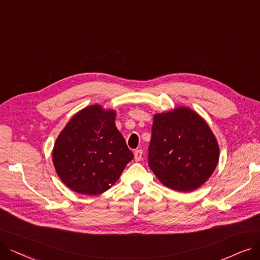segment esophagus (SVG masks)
Listing matches in <instances>:
<instances>
[{
    "mask_svg": "<svg viewBox=\"0 0 260 260\" xmlns=\"http://www.w3.org/2000/svg\"><path fill=\"white\" fill-rule=\"evenodd\" d=\"M142 154H143V150L141 149H138L134 151V160H136L137 162L141 161L142 160Z\"/></svg>",
    "mask_w": 260,
    "mask_h": 260,
    "instance_id": "obj_1",
    "label": "esophagus"
}]
</instances>
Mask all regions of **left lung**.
<instances>
[{
	"instance_id": "obj_1",
	"label": "left lung",
	"mask_w": 260,
	"mask_h": 260,
	"mask_svg": "<svg viewBox=\"0 0 260 260\" xmlns=\"http://www.w3.org/2000/svg\"><path fill=\"white\" fill-rule=\"evenodd\" d=\"M148 165L168 188L199 189L213 174L220 158L216 138L208 123L190 108L154 114Z\"/></svg>"
}]
</instances>
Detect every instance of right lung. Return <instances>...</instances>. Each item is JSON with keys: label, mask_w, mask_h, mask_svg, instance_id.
<instances>
[{"label": "right lung", "mask_w": 260, "mask_h": 260, "mask_svg": "<svg viewBox=\"0 0 260 260\" xmlns=\"http://www.w3.org/2000/svg\"><path fill=\"white\" fill-rule=\"evenodd\" d=\"M115 117L114 110L88 106L75 114L58 134L52 160L70 190L84 195L106 192L133 159Z\"/></svg>", "instance_id": "add662e5"}]
</instances>
